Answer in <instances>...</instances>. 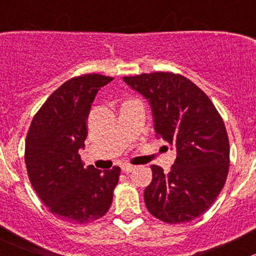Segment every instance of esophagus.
<instances>
[{
	"label": "esophagus",
	"instance_id": "1",
	"mask_svg": "<svg viewBox=\"0 0 256 256\" xmlns=\"http://www.w3.org/2000/svg\"><path fill=\"white\" fill-rule=\"evenodd\" d=\"M135 168H136V167L131 166V164H125V166L121 167V170H122L124 174H130V172H132Z\"/></svg>",
	"mask_w": 256,
	"mask_h": 256
}]
</instances>
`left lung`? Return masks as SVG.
<instances>
[{"instance_id":"left-lung-1","label":"left lung","mask_w":256,"mask_h":256,"mask_svg":"<svg viewBox=\"0 0 256 256\" xmlns=\"http://www.w3.org/2000/svg\"><path fill=\"white\" fill-rule=\"evenodd\" d=\"M152 108L157 138L177 151L168 174L152 164L144 192L154 218L168 224L190 222L216 202L229 172V138L220 114L204 92L171 72L124 76Z\"/></svg>"}]
</instances>
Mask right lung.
Returning a JSON list of instances; mask_svg holds the SVG:
<instances>
[{
  "mask_svg": "<svg viewBox=\"0 0 256 256\" xmlns=\"http://www.w3.org/2000/svg\"><path fill=\"white\" fill-rule=\"evenodd\" d=\"M112 80L84 74L54 90L30 122L24 162L36 193L62 220L85 224L109 210L120 167L102 172L84 167L79 150L88 136V116L99 89Z\"/></svg>",
  "mask_w": 256,
  "mask_h": 256,
  "instance_id": "add662e5",
  "label": "right lung"
}]
</instances>
